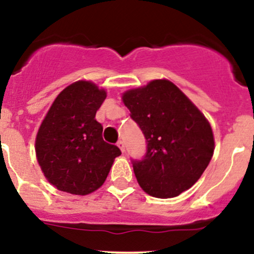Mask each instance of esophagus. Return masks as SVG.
<instances>
[{
  "instance_id": "obj_1",
  "label": "esophagus",
  "mask_w": 254,
  "mask_h": 254,
  "mask_svg": "<svg viewBox=\"0 0 254 254\" xmlns=\"http://www.w3.org/2000/svg\"><path fill=\"white\" fill-rule=\"evenodd\" d=\"M117 146L119 147V149H121L123 153L125 152V143H124V141H122V140L118 141V143H117Z\"/></svg>"
}]
</instances>
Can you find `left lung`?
Returning a JSON list of instances; mask_svg holds the SVG:
<instances>
[{"label":"left lung","mask_w":254,"mask_h":254,"mask_svg":"<svg viewBox=\"0 0 254 254\" xmlns=\"http://www.w3.org/2000/svg\"><path fill=\"white\" fill-rule=\"evenodd\" d=\"M123 102L147 142L144 157L132 160L141 188L160 199L190 188L214 150L212 129L204 114L168 79L125 91Z\"/></svg>","instance_id":"left-lung-1"}]
</instances>
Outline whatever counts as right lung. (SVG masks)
I'll use <instances>...</instances> for the list:
<instances>
[{
	"label": "right lung",
	"instance_id": "1",
	"mask_svg": "<svg viewBox=\"0 0 254 254\" xmlns=\"http://www.w3.org/2000/svg\"><path fill=\"white\" fill-rule=\"evenodd\" d=\"M106 91L79 80L53 102L36 136V155L44 176L59 190L86 195L104 185L121 149L102 138L96 111Z\"/></svg>",
	"mask_w": 254,
	"mask_h": 254
}]
</instances>
